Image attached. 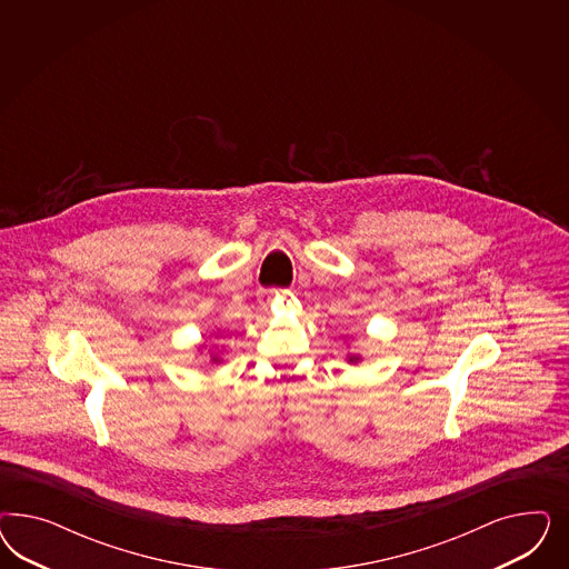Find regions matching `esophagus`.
Here are the masks:
<instances>
[{
  "label": "esophagus",
  "instance_id": "34e87169",
  "mask_svg": "<svg viewBox=\"0 0 569 569\" xmlns=\"http://www.w3.org/2000/svg\"><path fill=\"white\" fill-rule=\"evenodd\" d=\"M271 300H273V298H271V296H267V302H271Z\"/></svg>",
  "mask_w": 569,
  "mask_h": 569
}]
</instances>
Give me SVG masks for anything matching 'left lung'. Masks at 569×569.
Returning a JSON list of instances; mask_svg holds the SVG:
<instances>
[{
	"instance_id": "obj_1",
	"label": "left lung",
	"mask_w": 569,
	"mask_h": 569,
	"mask_svg": "<svg viewBox=\"0 0 569 569\" xmlns=\"http://www.w3.org/2000/svg\"><path fill=\"white\" fill-rule=\"evenodd\" d=\"M361 361V357L359 355H348V362H359Z\"/></svg>"
}]
</instances>
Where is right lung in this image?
Wrapping results in <instances>:
<instances>
[{
    "label": "right lung",
    "mask_w": 569,
    "mask_h": 569,
    "mask_svg": "<svg viewBox=\"0 0 569 569\" xmlns=\"http://www.w3.org/2000/svg\"><path fill=\"white\" fill-rule=\"evenodd\" d=\"M210 361L219 362V361H221V359H219V357H217V355H212V357H210Z\"/></svg>",
    "instance_id": "right-lung-1"
}]
</instances>
